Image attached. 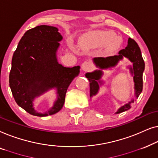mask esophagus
<instances>
[{"label": "esophagus", "instance_id": "34e87169", "mask_svg": "<svg viewBox=\"0 0 158 158\" xmlns=\"http://www.w3.org/2000/svg\"><path fill=\"white\" fill-rule=\"evenodd\" d=\"M81 68L84 72H89L92 69V64L89 61H84L81 65Z\"/></svg>", "mask_w": 158, "mask_h": 158}]
</instances>
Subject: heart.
<instances>
[{
  "label": "heart",
  "mask_w": 158,
  "mask_h": 158,
  "mask_svg": "<svg viewBox=\"0 0 158 158\" xmlns=\"http://www.w3.org/2000/svg\"><path fill=\"white\" fill-rule=\"evenodd\" d=\"M92 41L98 46L106 45L109 50H117L121 45L122 40L112 31L97 32L92 37Z\"/></svg>",
  "instance_id": "heart-1"
}]
</instances>
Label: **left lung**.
I'll return each instance as SVG.
<instances>
[{"label": "left lung", "mask_w": 158, "mask_h": 158, "mask_svg": "<svg viewBox=\"0 0 158 158\" xmlns=\"http://www.w3.org/2000/svg\"><path fill=\"white\" fill-rule=\"evenodd\" d=\"M123 56L128 58L133 63V68H130L131 72L134 74V81H135V95L136 97H139L143 91V74L145 69V62L142 56L140 48L138 46V44L134 39L129 38L127 41V46L125 48L119 51L118 55L115 56H107V57H97L94 59V62L97 66H99L101 69L108 68L110 66H114L118 63L119 60L123 59ZM102 71H95L92 73H86V77L89 81L90 86V96L92 97L95 95L99 90L98 81L101 78ZM100 82V81H99ZM134 102V100L129 102L120 107L116 112L117 114L123 112L132 107L131 104Z\"/></svg>", "instance_id": "1"}]
</instances>
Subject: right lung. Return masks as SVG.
<instances>
[{
  "instance_id": "obj_1",
  "label": "right lung",
  "mask_w": 158,
  "mask_h": 158,
  "mask_svg": "<svg viewBox=\"0 0 158 158\" xmlns=\"http://www.w3.org/2000/svg\"><path fill=\"white\" fill-rule=\"evenodd\" d=\"M61 39L57 28L36 26L24 34L13 54L9 74L12 94L18 105L34 116H48L61 110L68 86L79 75L80 66L64 67L58 63L56 53ZM54 87L58 94L54 106L45 114L35 113V97Z\"/></svg>"
}]
</instances>
